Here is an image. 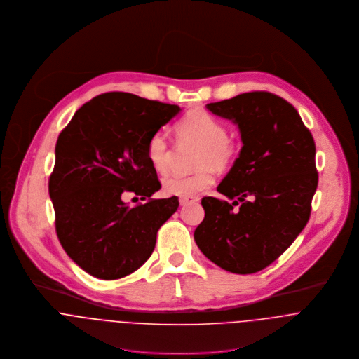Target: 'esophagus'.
Masks as SVG:
<instances>
[{"label":"esophagus","mask_w":359,"mask_h":359,"mask_svg":"<svg viewBox=\"0 0 359 359\" xmlns=\"http://www.w3.org/2000/svg\"><path fill=\"white\" fill-rule=\"evenodd\" d=\"M197 201H198V198H196V197H183V198L179 199V202H180L182 206L189 205V203H194V202H197Z\"/></svg>","instance_id":"obj_1"}]
</instances>
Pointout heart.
Here are the masks:
<instances>
[{
  "instance_id": "heart-1",
  "label": "heart",
  "mask_w": 359,
  "mask_h": 359,
  "mask_svg": "<svg viewBox=\"0 0 359 359\" xmlns=\"http://www.w3.org/2000/svg\"><path fill=\"white\" fill-rule=\"evenodd\" d=\"M179 139L201 146L197 157V172L175 175L162 183V191L175 197H196L215 183V169H226L237 157V146L227 136L222 121L206 111L194 110L176 123ZM147 158L151 166L163 173L170 160V149L163 132L154 133L147 144Z\"/></svg>"
}]
</instances>
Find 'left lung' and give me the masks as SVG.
Instances as JSON below:
<instances>
[{
  "mask_svg": "<svg viewBox=\"0 0 359 359\" xmlns=\"http://www.w3.org/2000/svg\"><path fill=\"white\" fill-rule=\"evenodd\" d=\"M206 109L237 125L242 147L217 186L233 203L203 197L194 239L223 270L253 274L277 260L310 219L316 143L296 109L270 92L241 93Z\"/></svg>",
  "mask_w": 359,
  "mask_h": 359,
  "instance_id": "obj_1",
  "label": "left lung"
}]
</instances>
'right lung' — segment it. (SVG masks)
<instances>
[{"label": "right lung", "instance_id": "obj_1", "mask_svg": "<svg viewBox=\"0 0 359 359\" xmlns=\"http://www.w3.org/2000/svg\"><path fill=\"white\" fill-rule=\"evenodd\" d=\"M180 111L176 104L110 92L85 103L59 135L49 179L56 233L69 257L92 277L136 271L177 210V197L129 207L121 196L150 198L160 190L147 144Z\"/></svg>", "mask_w": 359, "mask_h": 359}]
</instances>
